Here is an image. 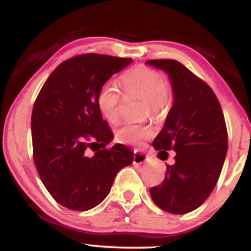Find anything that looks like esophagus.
<instances>
[{"label": "esophagus", "mask_w": 251, "mask_h": 251, "mask_svg": "<svg viewBox=\"0 0 251 251\" xmlns=\"http://www.w3.org/2000/svg\"><path fill=\"white\" fill-rule=\"evenodd\" d=\"M150 158L148 155L143 154L142 152L139 151H133V164H144V163H149Z\"/></svg>", "instance_id": "34e87169"}]
</instances>
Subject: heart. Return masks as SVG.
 Masks as SVG:
<instances>
[{
	"mask_svg": "<svg viewBox=\"0 0 251 251\" xmlns=\"http://www.w3.org/2000/svg\"><path fill=\"white\" fill-rule=\"evenodd\" d=\"M119 85L126 94L135 93L144 97V112L154 117H163L169 111L174 98V89L169 80L145 65L129 68L119 77ZM122 96L112 83H103L97 93L96 102L100 114L109 123L119 119V105ZM153 133L148 124L128 123L116 131L117 142L125 145L142 146Z\"/></svg>",
	"mask_w": 251,
	"mask_h": 251,
	"instance_id": "heart-1",
	"label": "heart"
}]
</instances>
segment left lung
Listing matches in <instances>:
<instances>
[{
  "mask_svg": "<svg viewBox=\"0 0 251 251\" xmlns=\"http://www.w3.org/2000/svg\"><path fill=\"white\" fill-rule=\"evenodd\" d=\"M148 63L168 72L175 96L153 146L162 159L170 150L177 153L162 184L150 189V195L164 211L188 214L205 201L220 178L227 151L226 119L211 87L185 66L172 59Z\"/></svg>",
  "mask_w": 251,
  "mask_h": 251,
  "instance_id": "left-lung-1",
  "label": "left lung"
}]
</instances>
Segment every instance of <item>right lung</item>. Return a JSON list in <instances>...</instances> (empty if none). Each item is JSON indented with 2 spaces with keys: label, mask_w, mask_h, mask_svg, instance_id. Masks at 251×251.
Returning a JSON list of instances; mask_svg holds the SVG:
<instances>
[{
  "label": "right lung",
  "mask_w": 251,
  "mask_h": 251,
  "mask_svg": "<svg viewBox=\"0 0 251 251\" xmlns=\"http://www.w3.org/2000/svg\"><path fill=\"white\" fill-rule=\"evenodd\" d=\"M131 62L79 54L60 63L37 94L31 113L34 164L47 191L65 208L97 206L118 171L133 162V152L122 144L106 148L113 133L96 102L99 88Z\"/></svg>",
  "instance_id": "add662e5"
}]
</instances>
